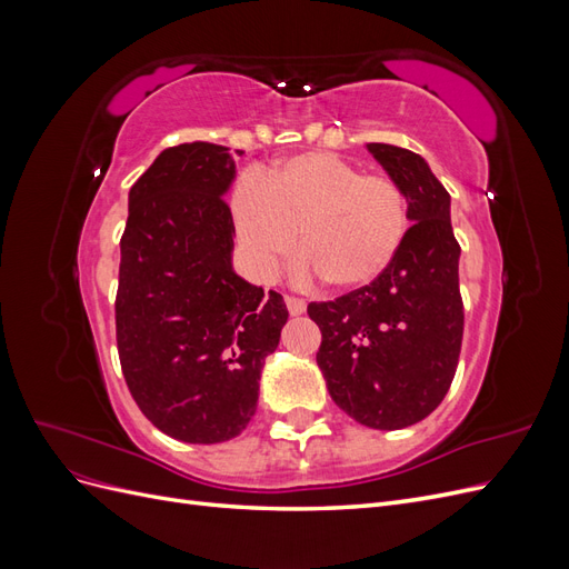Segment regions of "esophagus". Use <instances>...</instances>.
Masks as SVG:
<instances>
[{
  "instance_id": "34e87169",
  "label": "esophagus",
  "mask_w": 569,
  "mask_h": 569,
  "mask_svg": "<svg viewBox=\"0 0 569 569\" xmlns=\"http://www.w3.org/2000/svg\"><path fill=\"white\" fill-rule=\"evenodd\" d=\"M284 303L289 308L291 316H303L306 313V301L297 299V297H284Z\"/></svg>"
}]
</instances>
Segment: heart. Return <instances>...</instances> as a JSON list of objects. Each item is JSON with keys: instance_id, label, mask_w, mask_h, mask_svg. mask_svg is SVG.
Here are the masks:
<instances>
[{"instance_id": "1", "label": "heart", "mask_w": 569, "mask_h": 569, "mask_svg": "<svg viewBox=\"0 0 569 569\" xmlns=\"http://www.w3.org/2000/svg\"><path fill=\"white\" fill-rule=\"evenodd\" d=\"M230 211L256 274L272 278L299 239V278H325L335 289L380 278L410 228L399 184L387 176H363L330 151H303L274 163L263 180L244 178L234 187Z\"/></svg>"}]
</instances>
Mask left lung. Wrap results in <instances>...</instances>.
Masks as SVG:
<instances>
[{"mask_svg":"<svg viewBox=\"0 0 569 569\" xmlns=\"http://www.w3.org/2000/svg\"><path fill=\"white\" fill-rule=\"evenodd\" d=\"M366 149L408 201L406 242L375 282L308 306L322 332L316 356L332 401L372 429L425 420L449 391L462 343L460 247L451 197L420 153L370 142Z\"/></svg>","mask_w":569,"mask_h":569,"instance_id":"1","label":"left lung"}]
</instances>
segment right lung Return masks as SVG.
Instances as JSON below:
<instances>
[{
	"label": "right lung",
	"mask_w": 569,
	"mask_h": 569,
	"mask_svg": "<svg viewBox=\"0 0 569 569\" xmlns=\"http://www.w3.org/2000/svg\"><path fill=\"white\" fill-rule=\"evenodd\" d=\"M237 178L228 147L163 149L130 187L116 339L134 403L184 443L234 439L256 412L266 358L289 318L278 291L232 268Z\"/></svg>",
	"instance_id": "right-lung-1"
}]
</instances>
